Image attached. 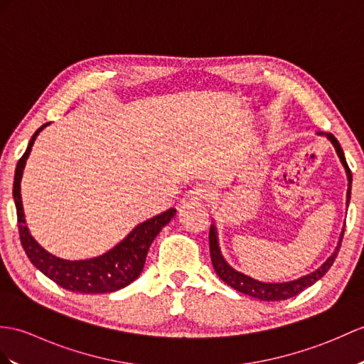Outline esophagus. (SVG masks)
Masks as SVG:
<instances>
[{"label":"esophagus","instance_id":"obj_1","mask_svg":"<svg viewBox=\"0 0 364 364\" xmlns=\"http://www.w3.org/2000/svg\"><path fill=\"white\" fill-rule=\"evenodd\" d=\"M189 200L192 203H200V201H205L210 197V192L208 188H205V186H196V188L189 191Z\"/></svg>","mask_w":364,"mask_h":364}]
</instances>
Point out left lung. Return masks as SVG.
<instances>
[{
  "mask_svg": "<svg viewBox=\"0 0 364 364\" xmlns=\"http://www.w3.org/2000/svg\"><path fill=\"white\" fill-rule=\"evenodd\" d=\"M319 134H323V132H319ZM326 136L332 141L333 147L336 150L338 156H340L341 163L346 168V173H348V180H349V189H348V203L350 200V184H352V173H350V168L346 163V156H344V151L340 146V142L333 136L332 133H327ZM343 235H344V230L341 232V237L340 242H338V247L333 251V255L328 257L324 265L318 268L316 272L310 273L307 276H302L296 281H290V282H282V284H267V282H259L256 279H252L250 276H245L239 272H235L234 268H231L230 265L226 264L223 256L220 255V248H218V242H217V231H215V226L213 225L209 230V251H210V260H213V267L215 269V273L218 274V277L222 279L225 284H228L230 287H232L234 290H237L243 294H248L251 298H257L260 301H284V299H289L296 296L298 293L304 291L307 289V287L314 285L318 279L323 277L327 272L328 268L333 265V262L338 256V251L341 248V240H343Z\"/></svg>",
  "mask_w": 364,
  "mask_h": 364,
  "instance_id": "left-lung-1",
  "label": "left lung"
}]
</instances>
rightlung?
Instances as JSON below:
<instances>
[{"label":"right lung","mask_w":364,"mask_h":364,"mask_svg":"<svg viewBox=\"0 0 364 364\" xmlns=\"http://www.w3.org/2000/svg\"><path fill=\"white\" fill-rule=\"evenodd\" d=\"M48 124H43L33 133L26 151H24L15 168L12 192L23 250L33 267H37L41 273L48 276L57 285H60L65 290L87 294L112 293L121 290L124 287L132 284L141 274L151 242L156 237V234L163 230V226L172 220L176 210L172 208L166 210V213L138 225L119 245H116L113 250H109L99 257L88 260H63L49 255L48 251H45L32 239V235L28 231L26 222H24L20 193L23 168L31 154L32 144L36 141L37 134Z\"/></svg>","instance_id":"right-lung-1"}]
</instances>
